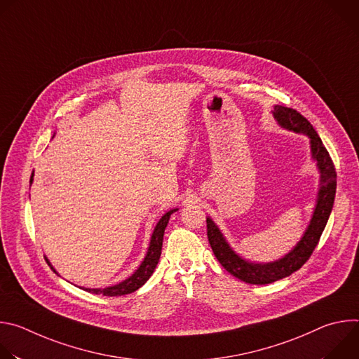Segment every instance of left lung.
Instances as JSON below:
<instances>
[{
	"label": "left lung",
	"instance_id": "obj_1",
	"mask_svg": "<svg viewBox=\"0 0 359 359\" xmlns=\"http://www.w3.org/2000/svg\"><path fill=\"white\" fill-rule=\"evenodd\" d=\"M273 115L281 128L297 133H304L310 137L313 159L317 162V168L321 175L320 190L311 222L309 227H306L304 236L288 254H285L283 259L273 263H250L241 259L229 245V243L226 241L215 222L210 217H208V237L216 259L231 276L248 284L274 283L277 280L291 276L306 263V260L311 257V254L316 250L320 237L327 226V222L334 206L337 190L335 166L332 163V159L330 158L328 150L325 149L323 140L320 139L313 125L295 109L285 108L281 105L274 107Z\"/></svg>",
	"mask_w": 359,
	"mask_h": 359
}]
</instances>
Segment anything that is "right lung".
<instances>
[{
  "label": "right lung",
  "mask_w": 359,
  "mask_h": 359,
  "mask_svg": "<svg viewBox=\"0 0 359 359\" xmlns=\"http://www.w3.org/2000/svg\"><path fill=\"white\" fill-rule=\"evenodd\" d=\"M32 177L34 173L31 175L29 182L32 183ZM177 209H172L168 213H165L162 216V219L159 220V223L156 224L155 230H153L151 238H150V244L146 252V257L142 262V264L139 266V269L125 281L112 285V287H107V288H85V291L93 292V294H102V295H107V297H116V295H125V294H130L133 291H136L137 288H140L155 271L159 259H161V254H162V244H163V234H165V229L169 223L170 215L175 213ZM48 262V260H46ZM49 264V262H48ZM55 271V270H54ZM57 273V271H55Z\"/></svg>",
  "instance_id": "right-lung-1"
}]
</instances>
